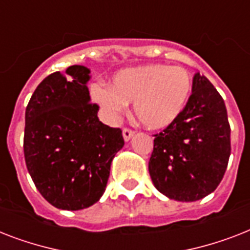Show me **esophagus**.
<instances>
[{"label": "esophagus", "instance_id": "34e87169", "mask_svg": "<svg viewBox=\"0 0 250 250\" xmlns=\"http://www.w3.org/2000/svg\"><path fill=\"white\" fill-rule=\"evenodd\" d=\"M133 135H135V131H133V129L128 128V127H125V128H123V137H125V141L131 140V137H132Z\"/></svg>", "mask_w": 250, "mask_h": 250}]
</instances>
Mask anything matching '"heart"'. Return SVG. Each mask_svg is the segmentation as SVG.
<instances>
[{"instance_id": "heart-1", "label": "heart", "mask_w": 250, "mask_h": 250, "mask_svg": "<svg viewBox=\"0 0 250 250\" xmlns=\"http://www.w3.org/2000/svg\"><path fill=\"white\" fill-rule=\"evenodd\" d=\"M192 90V76L184 67L148 64L122 70L111 86L96 84L90 93L109 117L125 111L133 104L137 119L150 129L171 125L184 109Z\"/></svg>"}]
</instances>
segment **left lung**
Instances as JSON below:
<instances>
[{"label": "left lung", "mask_w": 250, "mask_h": 250, "mask_svg": "<svg viewBox=\"0 0 250 250\" xmlns=\"http://www.w3.org/2000/svg\"><path fill=\"white\" fill-rule=\"evenodd\" d=\"M229 154L231 127L225 101L197 72L180 115L154 135L149 160L152 182L171 200L197 201L219 186Z\"/></svg>", "instance_id": "1"}]
</instances>
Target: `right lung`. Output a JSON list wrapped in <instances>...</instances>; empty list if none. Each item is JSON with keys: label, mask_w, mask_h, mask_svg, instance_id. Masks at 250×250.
<instances>
[{"label": "right lung", "mask_w": 250, "mask_h": 250, "mask_svg": "<svg viewBox=\"0 0 250 250\" xmlns=\"http://www.w3.org/2000/svg\"><path fill=\"white\" fill-rule=\"evenodd\" d=\"M53 72L33 92L25 109L23 149L41 196L63 210L89 208L105 192L110 165L125 140L121 128L100 122L86 82L89 70L71 66Z\"/></svg>", "instance_id": "right-lung-1"}]
</instances>
